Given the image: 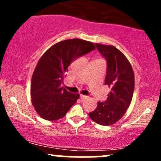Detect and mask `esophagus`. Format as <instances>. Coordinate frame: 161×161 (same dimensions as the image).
<instances>
[{
	"label": "esophagus",
	"instance_id": "esophagus-1",
	"mask_svg": "<svg viewBox=\"0 0 161 161\" xmlns=\"http://www.w3.org/2000/svg\"><path fill=\"white\" fill-rule=\"evenodd\" d=\"M87 97H88V96L83 95H80V98L82 99V100H85V99H86Z\"/></svg>",
	"mask_w": 161,
	"mask_h": 161
}]
</instances>
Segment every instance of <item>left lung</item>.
I'll return each instance as SVG.
<instances>
[{
    "label": "left lung",
    "mask_w": 161,
    "mask_h": 161,
    "mask_svg": "<svg viewBox=\"0 0 161 161\" xmlns=\"http://www.w3.org/2000/svg\"><path fill=\"white\" fill-rule=\"evenodd\" d=\"M95 45L108 63L105 85L110 88V92L106 101L97 102V108L88 115L97 124L110 125L123 117L131 104L134 72L128 59L114 46L97 43Z\"/></svg>",
    "instance_id": "left-lung-1"
}]
</instances>
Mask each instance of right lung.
<instances>
[{"instance_id":"obj_1","label":"right lung","mask_w":161,"mask_h":161,"mask_svg":"<svg viewBox=\"0 0 161 161\" xmlns=\"http://www.w3.org/2000/svg\"><path fill=\"white\" fill-rule=\"evenodd\" d=\"M95 49L91 42L73 38L55 44L41 57L32 74L30 92L32 104L41 117L49 121L61 119L76 102L79 94L70 93L61 84L68 66Z\"/></svg>"}]
</instances>
